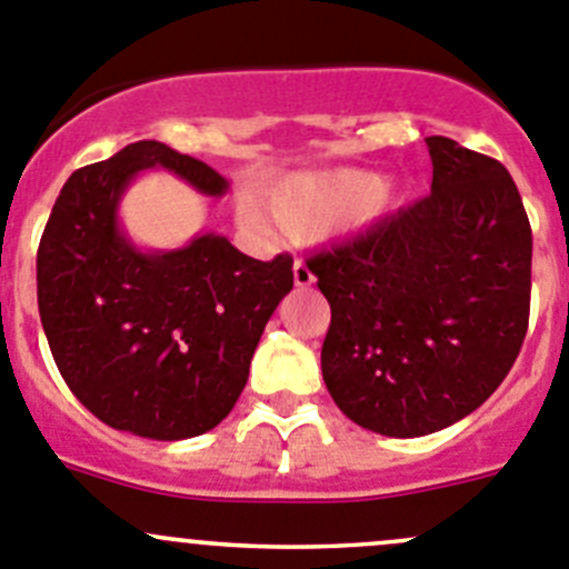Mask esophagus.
I'll return each instance as SVG.
<instances>
[{
  "mask_svg": "<svg viewBox=\"0 0 569 569\" xmlns=\"http://www.w3.org/2000/svg\"><path fill=\"white\" fill-rule=\"evenodd\" d=\"M311 283H313L311 269H308L302 261H295V286L297 289H308Z\"/></svg>",
  "mask_w": 569,
  "mask_h": 569,
  "instance_id": "obj_1",
  "label": "esophagus"
}]
</instances>
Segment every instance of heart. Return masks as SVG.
Segmentation results:
<instances>
[{
	"instance_id": "b5f03b06",
	"label": "heart",
	"mask_w": 569,
	"mask_h": 569,
	"mask_svg": "<svg viewBox=\"0 0 569 569\" xmlns=\"http://www.w3.org/2000/svg\"><path fill=\"white\" fill-rule=\"evenodd\" d=\"M395 194L383 189V178L363 169L333 172H295L278 180L261 197L263 211L274 228L295 241L322 239L350 219H372L391 206ZM252 224L267 228L256 211L247 213Z\"/></svg>"
}]
</instances>
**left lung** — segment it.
Instances as JSON below:
<instances>
[{
	"instance_id": "left-lung-1",
	"label": "left lung",
	"mask_w": 569,
	"mask_h": 569,
	"mask_svg": "<svg viewBox=\"0 0 569 569\" xmlns=\"http://www.w3.org/2000/svg\"><path fill=\"white\" fill-rule=\"evenodd\" d=\"M431 194L308 258L330 302L322 378L380 437L437 433L509 375L531 308V224L495 158L425 138Z\"/></svg>"
}]
</instances>
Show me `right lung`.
<instances>
[{"label":"right lung","mask_w":569,"mask_h":569,"mask_svg":"<svg viewBox=\"0 0 569 569\" xmlns=\"http://www.w3.org/2000/svg\"><path fill=\"white\" fill-rule=\"evenodd\" d=\"M147 169H167L206 197L230 189L217 169L161 141L77 169L38 247V311L60 375L93 417L178 442L233 411L295 274L289 256L256 261L219 233L141 250L119 206Z\"/></svg>","instance_id":"add662e5"}]
</instances>
